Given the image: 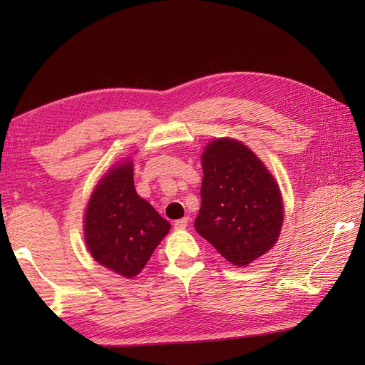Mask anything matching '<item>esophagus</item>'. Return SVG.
Segmentation results:
<instances>
[{
    "label": "esophagus",
    "mask_w": 365,
    "mask_h": 365,
    "mask_svg": "<svg viewBox=\"0 0 365 365\" xmlns=\"http://www.w3.org/2000/svg\"><path fill=\"white\" fill-rule=\"evenodd\" d=\"M188 222H190V220H188V218H182V220H177V221L174 222V229H175V230H183V229H187V226H188Z\"/></svg>",
    "instance_id": "esophagus-1"
}]
</instances>
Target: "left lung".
Listing matches in <instances>:
<instances>
[{"label": "left lung", "mask_w": 365, "mask_h": 365, "mask_svg": "<svg viewBox=\"0 0 365 365\" xmlns=\"http://www.w3.org/2000/svg\"><path fill=\"white\" fill-rule=\"evenodd\" d=\"M200 163L202 202L195 229L232 265H250L281 235L284 204L276 178L234 138L207 143Z\"/></svg>", "instance_id": "1"}]
</instances>
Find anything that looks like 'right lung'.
Instances as JSON below:
<instances>
[{
  "mask_svg": "<svg viewBox=\"0 0 365 365\" xmlns=\"http://www.w3.org/2000/svg\"><path fill=\"white\" fill-rule=\"evenodd\" d=\"M170 224L136 192L133 161L115 163L84 210V242L100 265L127 279L143 271Z\"/></svg>",
  "mask_w": 365,
  "mask_h": 365,
  "instance_id": "add662e5",
  "label": "right lung"
}]
</instances>
